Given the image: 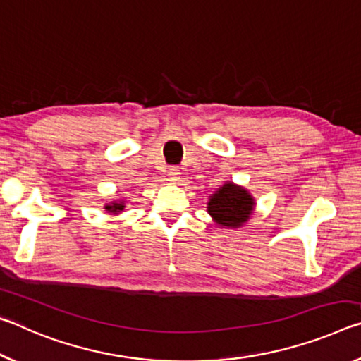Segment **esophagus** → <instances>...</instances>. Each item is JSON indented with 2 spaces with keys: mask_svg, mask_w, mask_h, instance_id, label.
<instances>
[{
  "mask_svg": "<svg viewBox=\"0 0 361 361\" xmlns=\"http://www.w3.org/2000/svg\"><path fill=\"white\" fill-rule=\"evenodd\" d=\"M180 179V169L179 168H169L168 169V180L171 182V184H177V180Z\"/></svg>",
  "mask_w": 361,
  "mask_h": 361,
  "instance_id": "1",
  "label": "esophagus"
}]
</instances>
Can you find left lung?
I'll list each match as a JSON object with an SVG mask.
<instances>
[{
	"mask_svg": "<svg viewBox=\"0 0 361 361\" xmlns=\"http://www.w3.org/2000/svg\"><path fill=\"white\" fill-rule=\"evenodd\" d=\"M252 195L245 187L227 180L211 195L208 214L224 228H240L250 221L254 211Z\"/></svg>",
	"mask_w": 361,
	"mask_h": 361,
	"instance_id": "8db88e82",
	"label": "left lung"
}]
</instances>
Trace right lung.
Returning <instances> with one entry per match:
<instances>
[{"mask_svg": "<svg viewBox=\"0 0 361 361\" xmlns=\"http://www.w3.org/2000/svg\"><path fill=\"white\" fill-rule=\"evenodd\" d=\"M125 202L123 200H114V202H110L104 206V209L110 212V214H120V212L125 211Z\"/></svg>", "mask_w": 361, "mask_h": 361, "instance_id": "add662e5", "label": "right lung"}]
</instances>
